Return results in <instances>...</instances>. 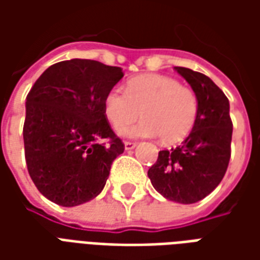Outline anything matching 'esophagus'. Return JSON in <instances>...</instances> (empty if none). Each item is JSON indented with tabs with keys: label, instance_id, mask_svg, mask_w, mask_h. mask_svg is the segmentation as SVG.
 I'll return each mask as SVG.
<instances>
[{
	"label": "esophagus",
	"instance_id": "obj_1",
	"mask_svg": "<svg viewBox=\"0 0 260 260\" xmlns=\"http://www.w3.org/2000/svg\"><path fill=\"white\" fill-rule=\"evenodd\" d=\"M124 146H125V150H132L134 147L136 146L135 142H131V141H125L124 142Z\"/></svg>",
	"mask_w": 260,
	"mask_h": 260
}]
</instances>
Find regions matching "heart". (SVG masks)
<instances>
[{
  "label": "heart",
  "mask_w": 260,
  "mask_h": 260,
  "mask_svg": "<svg viewBox=\"0 0 260 260\" xmlns=\"http://www.w3.org/2000/svg\"><path fill=\"white\" fill-rule=\"evenodd\" d=\"M199 99L189 87L163 75H141L104 97V114L118 134L128 138L160 136L164 143L182 141L193 128ZM141 123L124 127L139 116ZM123 128H121L120 126Z\"/></svg>",
  "instance_id": "heart-1"
}]
</instances>
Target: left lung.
I'll use <instances>...</instances> for the list:
<instances>
[{
    "mask_svg": "<svg viewBox=\"0 0 260 260\" xmlns=\"http://www.w3.org/2000/svg\"><path fill=\"white\" fill-rule=\"evenodd\" d=\"M175 71L196 93L199 113L188 138L180 146L160 150L147 175L166 199L189 205L206 198L223 180L231 156L233 122L229 99L209 76L184 67Z\"/></svg>",
    "mask_w": 260,
    "mask_h": 260,
    "instance_id": "left-lung-1",
    "label": "left lung"
}]
</instances>
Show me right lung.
<instances>
[{"mask_svg": "<svg viewBox=\"0 0 260 260\" xmlns=\"http://www.w3.org/2000/svg\"><path fill=\"white\" fill-rule=\"evenodd\" d=\"M124 72L93 59L48 67L26 97L25 158L42 195L72 207L96 198L124 153L104 114V97Z\"/></svg>", "mask_w": 260, "mask_h": 260, "instance_id": "1", "label": "right lung"}]
</instances>
